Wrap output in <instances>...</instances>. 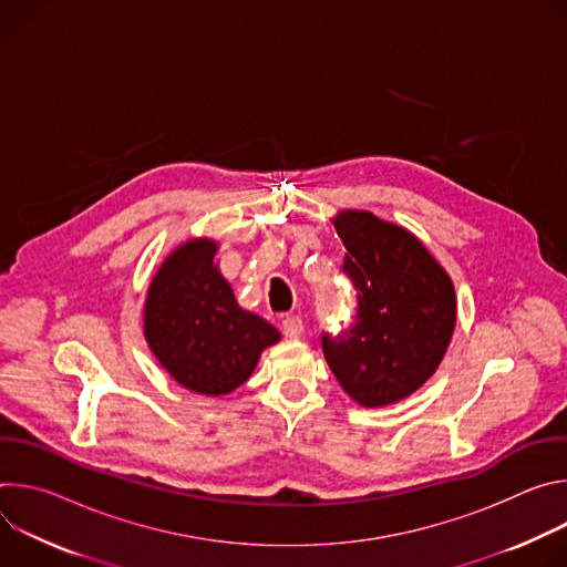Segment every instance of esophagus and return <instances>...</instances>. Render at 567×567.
Wrapping results in <instances>:
<instances>
[{"label": "esophagus", "instance_id": "34e87169", "mask_svg": "<svg viewBox=\"0 0 567 567\" xmlns=\"http://www.w3.org/2000/svg\"><path fill=\"white\" fill-rule=\"evenodd\" d=\"M302 330H305V326H302V318H300V316L289 313V316H285V318H282V334H285L287 339H296V337H300V334H302Z\"/></svg>", "mask_w": 567, "mask_h": 567}]
</instances>
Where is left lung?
<instances>
[{
	"mask_svg": "<svg viewBox=\"0 0 567 567\" xmlns=\"http://www.w3.org/2000/svg\"><path fill=\"white\" fill-rule=\"evenodd\" d=\"M334 228L357 313L348 330L322 332V354L361 406H388L437 370L455 328V289L406 228L368 210H343Z\"/></svg>",
	"mask_w": 567,
	"mask_h": 567,
	"instance_id": "1",
	"label": "left lung"
}]
</instances>
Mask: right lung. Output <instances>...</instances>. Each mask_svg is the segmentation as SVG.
<instances>
[{"instance_id": "add662e5", "label": "right lung", "mask_w": 567, "mask_h": 567, "mask_svg": "<svg viewBox=\"0 0 567 567\" xmlns=\"http://www.w3.org/2000/svg\"><path fill=\"white\" fill-rule=\"evenodd\" d=\"M217 245L190 239L154 276L145 300V339L184 388L226 394L245 383L260 352L280 341L274 326L245 311L213 265Z\"/></svg>"}]
</instances>
